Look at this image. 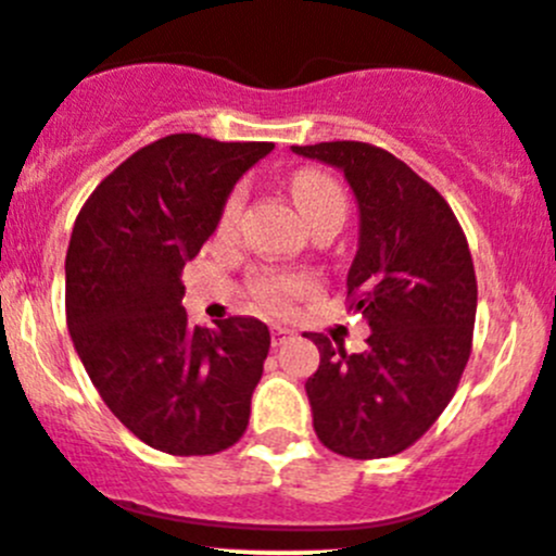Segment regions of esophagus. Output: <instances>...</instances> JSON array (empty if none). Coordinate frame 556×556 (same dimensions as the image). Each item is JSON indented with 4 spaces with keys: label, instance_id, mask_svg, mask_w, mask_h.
<instances>
[{
    "label": "esophagus",
    "instance_id": "1",
    "mask_svg": "<svg viewBox=\"0 0 556 556\" xmlns=\"http://www.w3.org/2000/svg\"><path fill=\"white\" fill-rule=\"evenodd\" d=\"M291 337H294V331L286 329V326H273V348H280Z\"/></svg>",
    "mask_w": 556,
    "mask_h": 556
}]
</instances>
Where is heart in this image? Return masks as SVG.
Wrapping results in <instances>:
<instances>
[{
  "label": "heart",
  "instance_id": "b5f03b06",
  "mask_svg": "<svg viewBox=\"0 0 556 556\" xmlns=\"http://www.w3.org/2000/svg\"><path fill=\"white\" fill-rule=\"evenodd\" d=\"M291 194H294L296 205L305 214V219L311 222L318 211L331 208V205H340L345 208V198H342V190L324 174H313V170H302V174L294 176L291 181ZM240 214V192L230 194L222 208V230L236 225ZM311 289V278L302 276V273H280V270H267L260 273L254 280H251V294L267 307V311H289V305L294 300H300L305 291Z\"/></svg>",
  "mask_w": 556,
  "mask_h": 556
}]
</instances>
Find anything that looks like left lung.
Listing matches in <instances>:
<instances>
[{"label": "left lung", "instance_id": "8db88e82", "mask_svg": "<svg viewBox=\"0 0 556 556\" xmlns=\"http://www.w3.org/2000/svg\"><path fill=\"white\" fill-rule=\"evenodd\" d=\"M340 168L358 203L351 307L369 324L362 353L305 334L320 364L307 377L313 428L337 455H399L437 422L471 356L477 276L447 200L409 165L364 141L291 147Z\"/></svg>", "mask_w": 556, "mask_h": 556}]
</instances>
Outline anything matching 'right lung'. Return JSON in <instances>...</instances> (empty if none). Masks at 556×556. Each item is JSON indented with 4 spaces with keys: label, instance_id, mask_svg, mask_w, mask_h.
Listing matches in <instances>:
<instances>
[{
    "label": "right lung",
    "instance_id": "obj_1",
    "mask_svg": "<svg viewBox=\"0 0 556 556\" xmlns=\"http://www.w3.org/2000/svg\"><path fill=\"white\" fill-rule=\"evenodd\" d=\"M273 147L165 136L117 165L74 222L66 324L79 362L114 417L168 455H214L249 426L270 331L243 316L192 326L181 270Z\"/></svg>",
    "mask_w": 556,
    "mask_h": 556
}]
</instances>
